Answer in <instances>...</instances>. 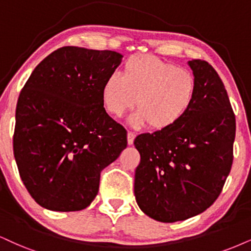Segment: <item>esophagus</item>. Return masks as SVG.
<instances>
[{"label": "esophagus", "instance_id": "esophagus-1", "mask_svg": "<svg viewBox=\"0 0 251 251\" xmlns=\"http://www.w3.org/2000/svg\"><path fill=\"white\" fill-rule=\"evenodd\" d=\"M128 144L129 145H131L132 143H134V140H135V134L134 132H131V131H128Z\"/></svg>", "mask_w": 251, "mask_h": 251}]
</instances>
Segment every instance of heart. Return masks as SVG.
<instances>
[{"label":"heart","mask_w":251,"mask_h":251,"mask_svg":"<svg viewBox=\"0 0 251 251\" xmlns=\"http://www.w3.org/2000/svg\"><path fill=\"white\" fill-rule=\"evenodd\" d=\"M198 83L190 70L151 54L132 55L123 74H110L102 86V103L113 117H122L137 103L134 126L149 125L166 131L187 115L197 98Z\"/></svg>","instance_id":"heart-1"}]
</instances>
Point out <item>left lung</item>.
<instances>
[{"mask_svg":"<svg viewBox=\"0 0 251 251\" xmlns=\"http://www.w3.org/2000/svg\"><path fill=\"white\" fill-rule=\"evenodd\" d=\"M197 79L191 110L166 131L141 134L135 148V197L145 214L160 222L186 220L220 196L233 164L235 114L224 82L205 60L188 61Z\"/></svg>","mask_w":251,"mask_h":251,"instance_id":"left-lung-1","label":"left lung"}]
</instances>
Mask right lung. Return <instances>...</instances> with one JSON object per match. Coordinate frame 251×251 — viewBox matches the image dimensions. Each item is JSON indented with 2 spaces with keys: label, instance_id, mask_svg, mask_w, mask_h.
Instances as JSON below:
<instances>
[{
  "label": "right lung",
  "instance_id": "1",
  "mask_svg": "<svg viewBox=\"0 0 251 251\" xmlns=\"http://www.w3.org/2000/svg\"><path fill=\"white\" fill-rule=\"evenodd\" d=\"M122 54L64 46L31 73L18 97L14 156L22 181L50 211H81L101 171L126 148V130L108 115L102 86Z\"/></svg>",
  "mask_w": 251,
  "mask_h": 251
}]
</instances>
